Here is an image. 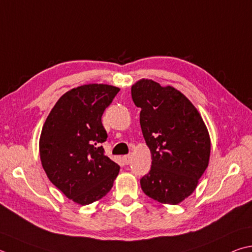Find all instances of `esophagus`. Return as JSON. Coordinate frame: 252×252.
<instances>
[{
	"mask_svg": "<svg viewBox=\"0 0 252 252\" xmlns=\"http://www.w3.org/2000/svg\"><path fill=\"white\" fill-rule=\"evenodd\" d=\"M131 155L129 154V155H125V157H123V162H125L126 165L127 164H130V162H131Z\"/></svg>",
	"mask_w": 252,
	"mask_h": 252,
	"instance_id": "1",
	"label": "esophagus"
}]
</instances>
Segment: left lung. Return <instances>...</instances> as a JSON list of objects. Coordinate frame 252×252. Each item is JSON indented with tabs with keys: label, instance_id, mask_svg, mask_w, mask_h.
Here are the masks:
<instances>
[{
	"label": "left lung",
	"instance_id": "left-lung-1",
	"mask_svg": "<svg viewBox=\"0 0 252 252\" xmlns=\"http://www.w3.org/2000/svg\"><path fill=\"white\" fill-rule=\"evenodd\" d=\"M131 94L141 108L142 133L152 158L141 189L161 204H180L193 194L208 166L207 126L194 104L172 86L143 78L132 86Z\"/></svg>",
	"mask_w": 252,
	"mask_h": 252
}]
</instances>
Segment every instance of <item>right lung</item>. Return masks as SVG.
<instances>
[{"mask_svg": "<svg viewBox=\"0 0 252 252\" xmlns=\"http://www.w3.org/2000/svg\"><path fill=\"white\" fill-rule=\"evenodd\" d=\"M119 90L103 84L72 88L58 99L43 126L44 171L67 198L82 206L106 196L120 171L101 146L107 139L101 117Z\"/></svg>", "mask_w": 252, "mask_h": 252, "instance_id": "right-lung-1", "label": "right lung"}]
</instances>
